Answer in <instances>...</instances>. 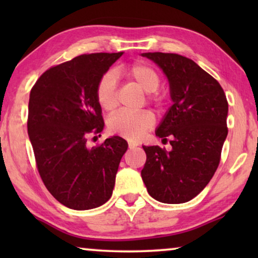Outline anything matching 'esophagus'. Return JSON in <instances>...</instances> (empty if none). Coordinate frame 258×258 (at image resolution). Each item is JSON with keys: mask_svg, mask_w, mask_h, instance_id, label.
Wrapping results in <instances>:
<instances>
[{"mask_svg": "<svg viewBox=\"0 0 258 258\" xmlns=\"http://www.w3.org/2000/svg\"><path fill=\"white\" fill-rule=\"evenodd\" d=\"M128 146H129V149H134V148L137 147V144L134 143V142H129Z\"/></svg>", "mask_w": 258, "mask_h": 258, "instance_id": "obj_1", "label": "esophagus"}]
</instances>
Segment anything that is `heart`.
Returning a JSON list of instances; mask_svg holds the SVG:
<instances>
[{
    "instance_id": "1",
    "label": "heart",
    "mask_w": 258,
    "mask_h": 258,
    "mask_svg": "<svg viewBox=\"0 0 258 258\" xmlns=\"http://www.w3.org/2000/svg\"><path fill=\"white\" fill-rule=\"evenodd\" d=\"M128 76L140 89L147 94H153L160 88V75L154 67L147 63L139 62L130 67ZM116 86H117V76L114 72L104 74L97 84L96 100L100 107L105 111L114 110L117 105ZM154 123L155 117L150 111H118L108 119V128L111 133L117 134L124 139L136 141L141 139L147 130L153 128Z\"/></svg>"
}]
</instances>
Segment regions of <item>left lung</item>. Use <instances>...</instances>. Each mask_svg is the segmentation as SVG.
I'll return each mask as SVG.
<instances>
[{"mask_svg":"<svg viewBox=\"0 0 258 258\" xmlns=\"http://www.w3.org/2000/svg\"><path fill=\"white\" fill-rule=\"evenodd\" d=\"M167 77L172 104L155 130L171 150L142 146L147 161L141 176L158 202H188L206 188L220 163L228 135V102L220 83L192 59L177 54H141Z\"/></svg>","mask_w":258,"mask_h":258,"instance_id":"8db88e82","label":"left lung"}]
</instances>
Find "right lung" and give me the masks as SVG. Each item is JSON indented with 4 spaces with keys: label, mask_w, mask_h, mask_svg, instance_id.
<instances>
[{
    "label": "right lung",
    "mask_w": 258,
    "mask_h": 258,
    "mask_svg": "<svg viewBox=\"0 0 258 258\" xmlns=\"http://www.w3.org/2000/svg\"><path fill=\"white\" fill-rule=\"evenodd\" d=\"M122 55L77 56L42 74L30 91L28 135L38 172L49 192L70 209H94L110 199L128 149L119 136L87 147V136L104 126L97 84Z\"/></svg>",
    "instance_id": "obj_1"
}]
</instances>
